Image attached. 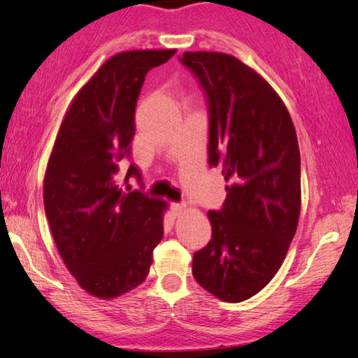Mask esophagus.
<instances>
[{
  "instance_id": "34e87169",
  "label": "esophagus",
  "mask_w": 358,
  "mask_h": 358,
  "mask_svg": "<svg viewBox=\"0 0 358 358\" xmlns=\"http://www.w3.org/2000/svg\"><path fill=\"white\" fill-rule=\"evenodd\" d=\"M185 207H186V204H183V202H173V204L170 206V209H172L175 217H178L180 213L185 210Z\"/></svg>"
}]
</instances>
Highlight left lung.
<instances>
[{
  "label": "left lung",
  "instance_id": "obj_1",
  "mask_svg": "<svg viewBox=\"0 0 358 358\" xmlns=\"http://www.w3.org/2000/svg\"><path fill=\"white\" fill-rule=\"evenodd\" d=\"M209 106V167H220L227 197L209 212L212 239L194 252L193 276L213 296L241 302L280 270L301 213V154L280 96L236 57H178Z\"/></svg>",
  "mask_w": 358,
  "mask_h": 358
}]
</instances>
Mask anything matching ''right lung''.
I'll list each match as a JSON object with an SVG mask.
<instances>
[{
  "label": "right lung",
  "instance_id": "add662e5",
  "mask_svg": "<svg viewBox=\"0 0 358 358\" xmlns=\"http://www.w3.org/2000/svg\"><path fill=\"white\" fill-rule=\"evenodd\" d=\"M175 50L125 51L110 57L72 101L48 162L43 201L64 264L78 285L112 299L145 281L164 234L165 202L120 181H141L130 164L135 110L146 73Z\"/></svg>",
  "mask_w": 358,
  "mask_h": 358
}]
</instances>
